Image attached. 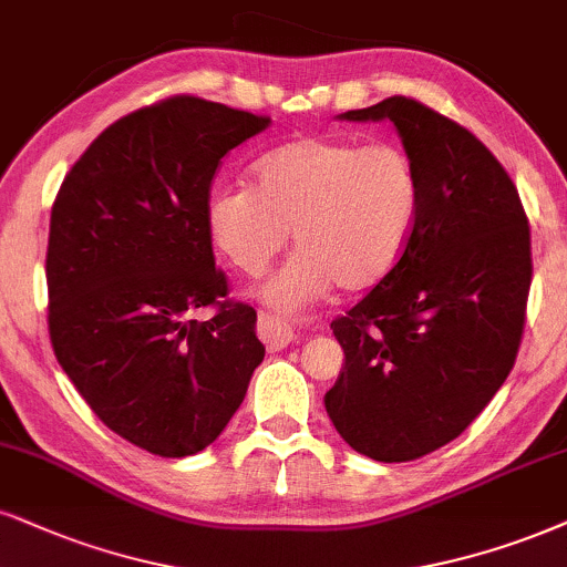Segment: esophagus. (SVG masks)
<instances>
[{"instance_id": "1", "label": "esophagus", "mask_w": 567, "mask_h": 567, "mask_svg": "<svg viewBox=\"0 0 567 567\" xmlns=\"http://www.w3.org/2000/svg\"><path fill=\"white\" fill-rule=\"evenodd\" d=\"M260 337L270 352H278V349L289 347L291 341H295V331H291L284 320L272 316H260Z\"/></svg>"}]
</instances>
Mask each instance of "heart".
<instances>
[{"instance_id": "obj_1", "label": "heart", "mask_w": 567, "mask_h": 567, "mask_svg": "<svg viewBox=\"0 0 567 567\" xmlns=\"http://www.w3.org/2000/svg\"><path fill=\"white\" fill-rule=\"evenodd\" d=\"M251 178L209 192L205 228L244 276L265 272L295 230L299 251L260 291L278 312L305 310L333 286H379L402 262L421 215L415 159L391 142L295 138L257 159Z\"/></svg>"}]
</instances>
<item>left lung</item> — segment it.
I'll list each match as a JSON object with an SVG mask.
<instances>
[{
  "mask_svg": "<svg viewBox=\"0 0 567 567\" xmlns=\"http://www.w3.org/2000/svg\"><path fill=\"white\" fill-rule=\"evenodd\" d=\"M391 121L421 176V215L402 262L333 337L344 365L323 402L339 436L379 463L457 439L515 365L530 289L518 188L471 131L391 96L337 115Z\"/></svg>",
  "mask_w": 567,
  "mask_h": 567,
  "instance_id": "8db88e82",
  "label": "left lung"
}]
</instances>
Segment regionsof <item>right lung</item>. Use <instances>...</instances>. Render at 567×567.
<instances>
[{"label":"right lung","mask_w":567,"mask_h":567,"mask_svg":"<svg viewBox=\"0 0 567 567\" xmlns=\"http://www.w3.org/2000/svg\"><path fill=\"white\" fill-rule=\"evenodd\" d=\"M270 117L173 96L104 128L49 220V337L96 417L159 457L215 442L265 358L257 312L228 302L205 228L226 152ZM219 307L209 321L193 312Z\"/></svg>","instance_id":"add662e5"}]
</instances>
